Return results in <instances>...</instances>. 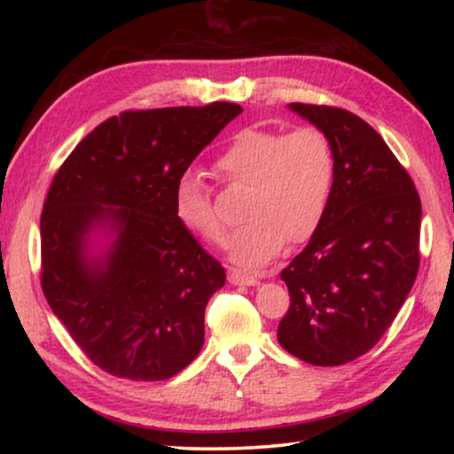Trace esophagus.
<instances>
[{
  "mask_svg": "<svg viewBox=\"0 0 454 454\" xmlns=\"http://www.w3.org/2000/svg\"><path fill=\"white\" fill-rule=\"evenodd\" d=\"M228 280H230V284H234V286H258V284H260V280L254 278V276L242 274L238 270H230Z\"/></svg>",
  "mask_w": 454,
  "mask_h": 454,
  "instance_id": "34e87169",
  "label": "esophagus"
}]
</instances>
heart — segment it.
<instances>
[{
  "instance_id": "obj_1",
  "label": "heart",
  "mask_w": 454,
  "mask_h": 454,
  "mask_svg": "<svg viewBox=\"0 0 454 454\" xmlns=\"http://www.w3.org/2000/svg\"><path fill=\"white\" fill-rule=\"evenodd\" d=\"M216 170L230 184L250 186L244 218L248 224L228 238L226 252L236 266L258 270L284 246L310 240L320 228L334 186V152L317 128L294 132L246 128L216 160ZM174 212L184 228L220 244L226 224L212 194L194 172L176 184Z\"/></svg>"
}]
</instances>
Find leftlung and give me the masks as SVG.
<instances>
[{"instance_id": "8db88e82", "label": "left lung", "mask_w": 454, "mask_h": 454, "mask_svg": "<svg viewBox=\"0 0 454 454\" xmlns=\"http://www.w3.org/2000/svg\"><path fill=\"white\" fill-rule=\"evenodd\" d=\"M328 137L334 186L320 228L284 268L290 309L278 342L314 366L371 350L419 272L420 198L374 128L340 107L288 104Z\"/></svg>"}]
</instances>
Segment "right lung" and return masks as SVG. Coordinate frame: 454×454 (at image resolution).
<instances>
[{
  "instance_id": "right-lung-1",
  "label": "right lung",
  "mask_w": 454,
  "mask_h": 454,
  "mask_svg": "<svg viewBox=\"0 0 454 454\" xmlns=\"http://www.w3.org/2000/svg\"><path fill=\"white\" fill-rule=\"evenodd\" d=\"M242 107L124 112L59 168L42 212V288L102 371L164 380L198 356L224 268L176 218V184Z\"/></svg>"
}]
</instances>
